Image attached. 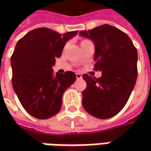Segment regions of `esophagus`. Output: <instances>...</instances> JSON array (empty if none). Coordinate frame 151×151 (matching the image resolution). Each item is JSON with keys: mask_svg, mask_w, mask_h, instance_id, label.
<instances>
[{"mask_svg": "<svg viewBox=\"0 0 151 151\" xmlns=\"http://www.w3.org/2000/svg\"><path fill=\"white\" fill-rule=\"evenodd\" d=\"M76 78H77V79H81L82 77L80 73H76Z\"/></svg>", "mask_w": 151, "mask_h": 151, "instance_id": "34e87169", "label": "esophagus"}]
</instances>
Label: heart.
<instances>
[{"instance_id":"obj_1","label":"heart","mask_w":151,"mask_h":151,"mask_svg":"<svg viewBox=\"0 0 151 151\" xmlns=\"http://www.w3.org/2000/svg\"><path fill=\"white\" fill-rule=\"evenodd\" d=\"M86 42H89V40H83L82 41V42H81V44H82V43H86Z\"/></svg>"}]
</instances>
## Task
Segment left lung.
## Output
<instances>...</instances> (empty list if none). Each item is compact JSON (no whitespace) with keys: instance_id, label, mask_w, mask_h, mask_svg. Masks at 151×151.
Instances as JSON below:
<instances>
[{"instance_id":"1","label":"left lung","mask_w":151,"mask_h":151,"mask_svg":"<svg viewBox=\"0 0 151 151\" xmlns=\"http://www.w3.org/2000/svg\"><path fill=\"white\" fill-rule=\"evenodd\" d=\"M95 44V70L99 78L83 74L86 88L82 91V106L99 119H108L126 104L137 77V51L132 40L120 29L104 24L79 32Z\"/></svg>"}]
</instances>
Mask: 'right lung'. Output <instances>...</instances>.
<instances>
[{
    "label": "right lung",
    "mask_w": 151,
    "mask_h": 151,
    "mask_svg": "<svg viewBox=\"0 0 151 151\" xmlns=\"http://www.w3.org/2000/svg\"><path fill=\"white\" fill-rule=\"evenodd\" d=\"M78 31L63 35L46 27L35 29L18 41L11 56L12 85L28 113L37 119H48L60 110L62 96L76 81L67 71L54 74L52 66L61 56L66 42Z\"/></svg>",
    "instance_id": "right-lung-1"
}]
</instances>
